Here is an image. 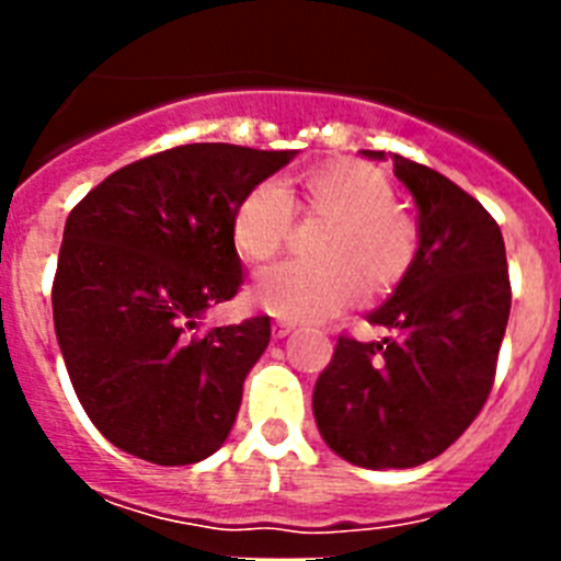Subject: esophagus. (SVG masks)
<instances>
[{
    "mask_svg": "<svg viewBox=\"0 0 561 561\" xmlns=\"http://www.w3.org/2000/svg\"><path fill=\"white\" fill-rule=\"evenodd\" d=\"M291 331H295V323H284V320H275V323H272V336H275V340H284Z\"/></svg>",
    "mask_w": 561,
    "mask_h": 561,
    "instance_id": "obj_1",
    "label": "esophagus"
}]
</instances>
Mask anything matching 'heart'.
I'll return each instance as SVG.
<instances>
[{
  "instance_id": "obj_1",
  "label": "heart",
  "mask_w": 561,
  "mask_h": 561,
  "mask_svg": "<svg viewBox=\"0 0 561 561\" xmlns=\"http://www.w3.org/2000/svg\"><path fill=\"white\" fill-rule=\"evenodd\" d=\"M393 182L359 160L311 168L300 180L297 213L323 225L311 241L314 264H280L261 272L250 300L280 320H329L365 297H385L410 275L419 227L393 202ZM244 264H266L291 236V205L277 182H257L241 196L230 225Z\"/></svg>"
}]
</instances>
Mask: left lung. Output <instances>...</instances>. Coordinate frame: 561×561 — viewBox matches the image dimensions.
Returning a JSON list of instances; mask_svg holds the SVG:
<instances>
[{
    "label": "left lung",
    "mask_w": 561,
    "mask_h": 561,
    "mask_svg": "<svg viewBox=\"0 0 561 561\" xmlns=\"http://www.w3.org/2000/svg\"><path fill=\"white\" fill-rule=\"evenodd\" d=\"M393 173L419 207V255L368 314L388 336H340L311 399L331 453L365 469L427 463L463 435L489 399L512 311L503 232L485 207L399 153Z\"/></svg>",
    "instance_id": "obj_1"
}]
</instances>
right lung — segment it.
<instances>
[{"mask_svg":"<svg viewBox=\"0 0 561 561\" xmlns=\"http://www.w3.org/2000/svg\"><path fill=\"white\" fill-rule=\"evenodd\" d=\"M297 151L193 142L114 171L69 213L53 320L78 401L114 447L160 466L210 458L236 424L270 317L187 336L241 286L230 225Z\"/></svg>","mask_w":561,"mask_h":561,"instance_id":"right-lung-1","label":"right lung"}]
</instances>
